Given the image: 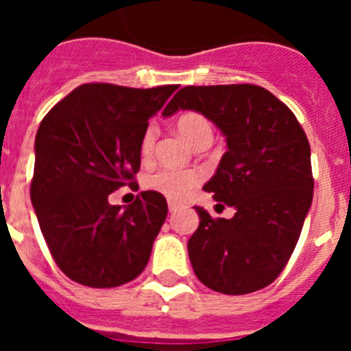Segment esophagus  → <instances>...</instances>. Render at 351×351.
I'll use <instances>...</instances> for the list:
<instances>
[{"label":"esophagus","instance_id":"1","mask_svg":"<svg viewBox=\"0 0 351 351\" xmlns=\"http://www.w3.org/2000/svg\"><path fill=\"white\" fill-rule=\"evenodd\" d=\"M181 209V204H176V202H169V210L170 213H176V210Z\"/></svg>","mask_w":351,"mask_h":351}]
</instances>
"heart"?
Returning a JSON list of instances; mask_svg holds the SVG:
<instances>
[{"label":"heart","mask_w":351,"mask_h":351,"mask_svg":"<svg viewBox=\"0 0 351 351\" xmlns=\"http://www.w3.org/2000/svg\"><path fill=\"white\" fill-rule=\"evenodd\" d=\"M176 128L179 135L184 138L193 149L209 147L213 142L214 132L210 121L206 116L198 112H184L176 121ZM158 137L156 125H149L145 128L144 135L141 138V153L142 156L147 158L153 153L154 142ZM200 182V176L193 170H170L161 169L156 172L149 173L144 179V186L149 191L161 195V197L169 198L172 202H181L184 198L190 197L193 190Z\"/></svg>","instance_id":"obj_1"}]
</instances>
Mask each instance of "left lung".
Here are the masks:
<instances>
[{
    "mask_svg": "<svg viewBox=\"0 0 351 351\" xmlns=\"http://www.w3.org/2000/svg\"><path fill=\"white\" fill-rule=\"evenodd\" d=\"M195 110L226 138L216 173L204 186L234 218H210L204 207L188 241L195 274L226 295L262 290L281 274L295 250L313 202L311 149L290 108L253 84L186 86L163 110Z\"/></svg>",
    "mask_w": 351,
    "mask_h": 351,
    "instance_id": "left-lung-1",
    "label": "left lung"
}]
</instances>
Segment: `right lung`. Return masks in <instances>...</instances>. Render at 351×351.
<instances>
[{
  "label": "right lung",
  "instance_id": "1",
  "mask_svg": "<svg viewBox=\"0 0 351 351\" xmlns=\"http://www.w3.org/2000/svg\"><path fill=\"white\" fill-rule=\"evenodd\" d=\"M179 86L82 84L49 110L35 138L31 202L58 267L75 283L114 288L145 269L165 223V197L142 191L121 209L108 195L141 169L147 121Z\"/></svg>",
  "mask_w": 351,
  "mask_h": 351
}]
</instances>
